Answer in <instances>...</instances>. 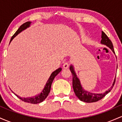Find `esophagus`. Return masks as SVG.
I'll return each mask as SVG.
<instances>
[{
    "label": "esophagus",
    "mask_w": 122,
    "mask_h": 122,
    "mask_svg": "<svg viewBox=\"0 0 122 122\" xmlns=\"http://www.w3.org/2000/svg\"><path fill=\"white\" fill-rule=\"evenodd\" d=\"M68 67H69V64H68L67 62H66V63H64V65H63V68H66H66H68Z\"/></svg>",
    "instance_id": "34e87169"
}]
</instances>
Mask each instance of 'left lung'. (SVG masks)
Listing matches in <instances>:
<instances>
[{
  "label": "left lung",
  "instance_id": "left-lung-1",
  "mask_svg": "<svg viewBox=\"0 0 122 122\" xmlns=\"http://www.w3.org/2000/svg\"><path fill=\"white\" fill-rule=\"evenodd\" d=\"M101 44L108 46L109 49L111 50L113 54H115L113 44L111 41L109 39V38L107 36L105 35V33L102 31ZM70 70L71 72L72 76V87H73L74 92L76 96L82 102H93L102 99L105 96H106L109 92L111 91L115 83L116 76L115 78L114 81H113L112 86L108 91H105L104 93H95L85 91L82 86L80 81L78 78L76 72L75 71L74 67L72 65H71L70 66Z\"/></svg>",
  "mask_w": 122,
  "mask_h": 122
}]
</instances>
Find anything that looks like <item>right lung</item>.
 <instances>
[{"label": "right lung", "instance_id": "add662e5", "mask_svg": "<svg viewBox=\"0 0 122 122\" xmlns=\"http://www.w3.org/2000/svg\"><path fill=\"white\" fill-rule=\"evenodd\" d=\"M31 22L30 21H28V22H26L24 23V24L22 25L20 28H18V29L17 30V31L15 33L14 35L12 36L11 39L10 40V42H11V41L13 40L14 38L15 37L17 36L19 33H20V32L24 31V30L28 28L29 27H30V26L31 25ZM61 71V68L60 67L57 68V70H56L55 71H54V72H52V73L51 74L50 78H49L48 79L47 82H46V85H45L44 87L43 91H41V92L40 93L37 94V95L35 96L30 97H20L19 96H18L17 94L14 93L13 92L11 91L12 92L14 93V94L15 95L17 96L21 100H22L23 102H29V103H31V104H38V103H40V102H43V101L46 98V97L48 96V94L50 93L52 83L55 77V76H56Z\"/></svg>", "mask_w": 122, "mask_h": 122}]
</instances>
